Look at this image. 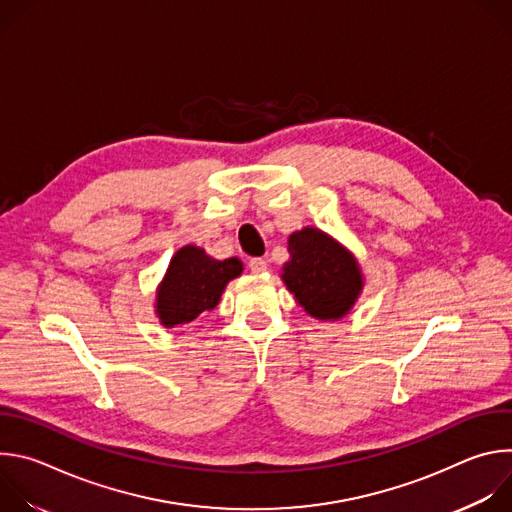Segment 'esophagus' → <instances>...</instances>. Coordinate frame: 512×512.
<instances>
[{
  "label": "esophagus",
  "instance_id": "34e87169",
  "mask_svg": "<svg viewBox=\"0 0 512 512\" xmlns=\"http://www.w3.org/2000/svg\"><path fill=\"white\" fill-rule=\"evenodd\" d=\"M249 267L253 273H265L267 271V261L261 259V257H255L249 261Z\"/></svg>",
  "mask_w": 512,
  "mask_h": 512
}]
</instances>
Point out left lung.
<instances>
[{
	"label": "left lung",
	"instance_id": "obj_1",
	"mask_svg": "<svg viewBox=\"0 0 512 512\" xmlns=\"http://www.w3.org/2000/svg\"><path fill=\"white\" fill-rule=\"evenodd\" d=\"M289 261L281 279L296 304L322 322L342 320L364 289V275L354 253L316 227L287 237Z\"/></svg>",
	"mask_w": 512,
	"mask_h": 512
}]
</instances>
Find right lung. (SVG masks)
I'll return each mask as SVG.
<instances>
[{
    "label": "right lung",
    "instance_id": "obj_1",
    "mask_svg": "<svg viewBox=\"0 0 512 512\" xmlns=\"http://www.w3.org/2000/svg\"><path fill=\"white\" fill-rule=\"evenodd\" d=\"M243 273L239 257L214 259L202 247H180L156 287L154 312L164 328L192 324L221 302L229 281Z\"/></svg>",
    "mask_w": 512,
    "mask_h": 512
}]
</instances>
